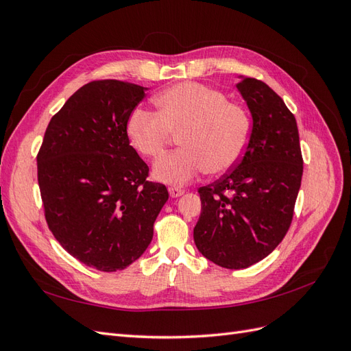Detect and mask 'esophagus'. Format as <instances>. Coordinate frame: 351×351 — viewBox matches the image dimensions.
<instances>
[{
  "label": "esophagus",
  "instance_id": "1",
  "mask_svg": "<svg viewBox=\"0 0 351 351\" xmlns=\"http://www.w3.org/2000/svg\"><path fill=\"white\" fill-rule=\"evenodd\" d=\"M168 193L171 197H180L182 195H184V190L178 187H168Z\"/></svg>",
  "mask_w": 351,
  "mask_h": 351
}]
</instances>
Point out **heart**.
Segmentation results:
<instances>
[{"label":"heart","mask_w":351,"mask_h":351,"mask_svg":"<svg viewBox=\"0 0 351 351\" xmlns=\"http://www.w3.org/2000/svg\"><path fill=\"white\" fill-rule=\"evenodd\" d=\"M158 114L143 108L132 111L125 133L132 146L146 158H158L173 134H180V149L154 164L158 182L183 186L202 173L222 174L243 156L250 136L249 117L227 102L222 92L196 82L167 88L155 98Z\"/></svg>","instance_id":"heart-1"}]
</instances>
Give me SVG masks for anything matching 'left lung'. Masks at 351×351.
I'll use <instances>...</instances> for the list:
<instances>
[{
	"label": "left lung",
	"mask_w": 351,
	"mask_h": 351,
	"mask_svg": "<svg viewBox=\"0 0 351 351\" xmlns=\"http://www.w3.org/2000/svg\"><path fill=\"white\" fill-rule=\"evenodd\" d=\"M237 90L252 115L249 143L232 171L200 187L195 244L222 268L267 258L289 231L303 159L294 115L267 83L240 76Z\"/></svg>",
	"instance_id": "1"
}]
</instances>
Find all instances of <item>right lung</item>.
<instances>
[{"instance_id":"right-lung-1","label":"right lung","mask_w":351,"mask_h":351,"mask_svg":"<svg viewBox=\"0 0 351 351\" xmlns=\"http://www.w3.org/2000/svg\"><path fill=\"white\" fill-rule=\"evenodd\" d=\"M147 88L97 80L74 92L52 117L38 154V183L52 234L73 258L104 272L139 259L168 200L164 184L125 133Z\"/></svg>"}]
</instances>
